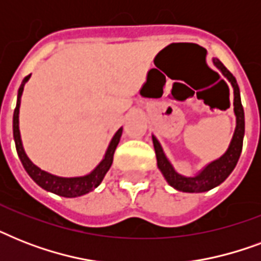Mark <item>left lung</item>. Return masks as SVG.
I'll list each match as a JSON object with an SVG mask.
<instances>
[{"mask_svg": "<svg viewBox=\"0 0 261 261\" xmlns=\"http://www.w3.org/2000/svg\"><path fill=\"white\" fill-rule=\"evenodd\" d=\"M213 63L222 73L223 77L230 83L231 88H233V96H234V98H233V107L234 108L233 110H234L236 115V128L227 150L219 159L204 165L194 176H182V174L176 172L172 163L168 160V157L164 153L161 143L159 142V139L155 138L154 135H151L153 145H154L155 157H157V167H159L163 176L168 181V184L173 187L174 190L181 191V192L199 194V192H206V191L213 190L215 187H218L219 184H222L236 168L240 154H241V150H243L245 119H244V108L243 104H241V97H240L239 84L236 81L234 75L223 66V63L219 59L213 58Z\"/></svg>", "mask_w": 261, "mask_h": 261, "instance_id": "obj_1", "label": "left lung"}]
</instances>
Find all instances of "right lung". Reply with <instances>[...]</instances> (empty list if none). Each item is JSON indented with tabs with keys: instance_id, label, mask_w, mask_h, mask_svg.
Instances as JSON below:
<instances>
[{
	"instance_id": "1",
	"label": "right lung",
	"mask_w": 261,
	"mask_h": 261,
	"mask_svg": "<svg viewBox=\"0 0 261 261\" xmlns=\"http://www.w3.org/2000/svg\"><path fill=\"white\" fill-rule=\"evenodd\" d=\"M30 79L31 74L27 75L25 79L22 80L20 88H18L17 104H16V108H14L13 112V138L14 143H16V150H17L18 159L21 161L22 167H24L27 173L30 174L31 178L39 187H42L43 190L48 191V192H53V194L63 196V198H77V196L89 194L90 191H93L94 188H97L100 186V182L102 181V178L107 174V172L110 171L112 161H114V153L116 150L119 141H120V137H122L123 127H120L115 133L112 139H111L110 145L107 147L106 154H104L102 160L97 164V167L94 168L93 171H90L89 173L84 174V176L63 177V176H57V174H53L50 172L43 171L38 165H35L30 160V157L27 155L24 146H22L20 126H18V114H20L22 90H24V87H25V84L28 83Z\"/></svg>"
}]
</instances>
